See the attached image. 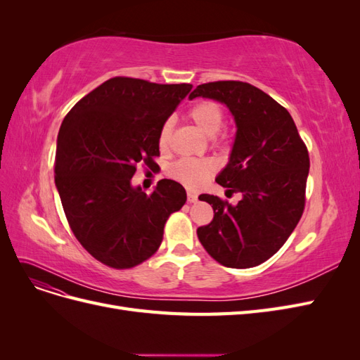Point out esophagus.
<instances>
[{
	"label": "esophagus",
	"mask_w": 360,
	"mask_h": 360,
	"mask_svg": "<svg viewBox=\"0 0 360 360\" xmlns=\"http://www.w3.org/2000/svg\"><path fill=\"white\" fill-rule=\"evenodd\" d=\"M188 201L189 202H197L198 201V195L195 193V192H192V191H189L188 192Z\"/></svg>",
	"instance_id": "esophagus-1"
}]
</instances>
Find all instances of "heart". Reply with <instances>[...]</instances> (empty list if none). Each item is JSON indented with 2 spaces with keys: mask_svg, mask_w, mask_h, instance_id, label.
<instances>
[{
  "mask_svg": "<svg viewBox=\"0 0 360 360\" xmlns=\"http://www.w3.org/2000/svg\"><path fill=\"white\" fill-rule=\"evenodd\" d=\"M188 117L191 122L197 126L201 132L207 136H214L219 132L224 124V112L222 108L213 101H201L195 103ZM171 141V123H163L159 130V147L162 150L168 148ZM216 165L210 159H193V158H183L177 162H174L169 168V176L180 181L188 188H198L202 184L207 177L214 171Z\"/></svg>",
  "mask_w": 360,
  "mask_h": 360,
  "instance_id": "1",
  "label": "heart"
}]
</instances>
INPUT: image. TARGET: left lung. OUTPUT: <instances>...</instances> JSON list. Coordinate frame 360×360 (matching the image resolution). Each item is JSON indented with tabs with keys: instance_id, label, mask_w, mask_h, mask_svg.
I'll return each instance as SVG.
<instances>
[{
	"instance_id": "8db88e82",
	"label": "left lung",
	"mask_w": 360,
	"mask_h": 360,
	"mask_svg": "<svg viewBox=\"0 0 360 360\" xmlns=\"http://www.w3.org/2000/svg\"><path fill=\"white\" fill-rule=\"evenodd\" d=\"M225 103L237 132L228 165L216 183L243 198L236 205L214 195L200 200L213 207V221L197 230L212 258L225 267L264 263L287 242L304 210L309 172L308 148L290 112L269 94L242 81L201 84L195 97Z\"/></svg>"
}]
</instances>
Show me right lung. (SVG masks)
<instances>
[{
    "label": "right lung",
    "mask_w": 360,
    "mask_h": 360,
    "mask_svg": "<svg viewBox=\"0 0 360 360\" xmlns=\"http://www.w3.org/2000/svg\"><path fill=\"white\" fill-rule=\"evenodd\" d=\"M191 90V84L115 76L63 120L56 186L75 237L108 267L144 263L159 249L169 214L186 202L177 181L163 179L147 195L130 180L141 162L158 167L159 130Z\"/></svg>",
    "instance_id": "1"
}]
</instances>
